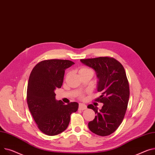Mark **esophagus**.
I'll use <instances>...</instances> for the list:
<instances>
[{"mask_svg": "<svg viewBox=\"0 0 155 155\" xmlns=\"http://www.w3.org/2000/svg\"><path fill=\"white\" fill-rule=\"evenodd\" d=\"M87 108V106L85 104H79V107H78V109L80 110H85Z\"/></svg>", "mask_w": 155, "mask_h": 155, "instance_id": "esophagus-1", "label": "esophagus"}]
</instances>
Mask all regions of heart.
Returning a JSON list of instances; mask_svg holds the SVG:
<instances>
[{
	"mask_svg": "<svg viewBox=\"0 0 155 155\" xmlns=\"http://www.w3.org/2000/svg\"><path fill=\"white\" fill-rule=\"evenodd\" d=\"M87 70H90L89 68H87V67H81V68L80 69L79 72H80V71H87ZM81 97H82V96H81Z\"/></svg>",
	"mask_w": 155,
	"mask_h": 155,
	"instance_id": "obj_1",
	"label": "heart"
}]
</instances>
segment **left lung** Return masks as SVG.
I'll use <instances>...</instances> for the list:
<instances>
[{
    "label": "left lung",
    "mask_w": 155,
    "mask_h": 155,
    "mask_svg": "<svg viewBox=\"0 0 155 155\" xmlns=\"http://www.w3.org/2000/svg\"><path fill=\"white\" fill-rule=\"evenodd\" d=\"M80 61L96 71L99 79L97 91L101 95L95 101L104 104L100 110L92 104L88 105L96 115L94 120L88 123V128L97 135H110L120 125L128 107L130 87L125 68L120 61L110 57Z\"/></svg>",
    "instance_id": "left-lung-1"
}]
</instances>
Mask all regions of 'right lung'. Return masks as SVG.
<instances>
[{"instance_id":"add662e5","label":"right lung","mask_w":155,"mask_h":155,"mask_svg":"<svg viewBox=\"0 0 155 155\" xmlns=\"http://www.w3.org/2000/svg\"><path fill=\"white\" fill-rule=\"evenodd\" d=\"M74 64L68 60L41 61L31 71L27 86V101L38 129L48 136L65 130L70 115L78 108L77 102L67 105L55 100V91L63 84L65 70Z\"/></svg>"}]
</instances>
